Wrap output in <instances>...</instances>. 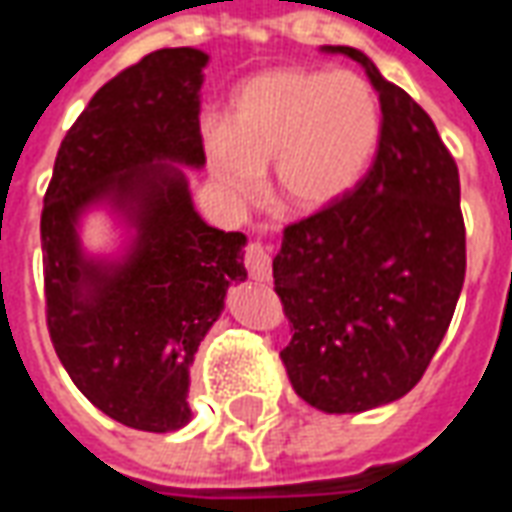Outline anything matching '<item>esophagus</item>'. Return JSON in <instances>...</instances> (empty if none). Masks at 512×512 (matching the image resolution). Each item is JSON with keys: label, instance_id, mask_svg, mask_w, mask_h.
Wrapping results in <instances>:
<instances>
[{"label": "esophagus", "instance_id": "34e87169", "mask_svg": "<svg viewBox=\"0 0 512 512\" xmlns=\"http://www.w3.org/2000/svg\"><path fill=\"white\" fill-rule=\"evenodd\" d=\"M246 268H249L252 280L257 282L271 280V246L260 244V241L246 246Z\"/></svg>", "mask_w": 512, "mask_h": 512}]
</instances>
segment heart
<instances>
[{
    "label": "heart",
    "instance_id": "obj_1",
    "mask_svg": "<svg viewBox=\"0 0 512 512\" xmlns=\"http://www.w3.org/2000/svg\"><path fill=\"white\" fill-rule=\"evenodd\" d=\"M382 138V105L355 71L271 69L246 80L227 121L202 130L207 169L232 202H249L271 160L274 191L318 213L355 191Z\"/></svg>",
    "mask_w": 512,
    "mask_h": 512
}]
</instances>
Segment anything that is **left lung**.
Masks as SVG:
<instances>
[{
    "label": "left lung",
    "instance_id": "8db88e82",
    "mask_svg": "<svg viewBox=\"0 0 512 512\" xmlns=\"http://www.w3.org/2000/svg\"><path fill=\"white\" fill-rule=\"evenodd\" d=\"M380 94L382 138L352 194L282 232L274 257L293 338V391L324 413L402 399L441 346L466 280L460 177L432 119L355 46Z\"/></svg>",
    "mask_w": 512,
    "mask_h": 512
}]
</instances>
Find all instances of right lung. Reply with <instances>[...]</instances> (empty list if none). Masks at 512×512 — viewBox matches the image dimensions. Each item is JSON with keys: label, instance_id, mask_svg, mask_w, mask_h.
I'll return each mask as SVG.
<instances>
[{"label": "right lung", "instance_id": "obj_1", "mask_svg": "<svg viewBox=\"0 0 512 512\" xmlns=\"http://www.w3.org/2000/svg\"><path fill=\"white\" fill-rule=\"evenodd\" d=\"M210 57L157 49L102 85L57 149L44 196L46 321L82 396L144 432L191 421L199 343L227 291L246 280L244 232L196 213L188 171L205 169L199 135ZM105 215L120 238L88 250L84 224Z\"/></svg>", "mask_w": 512, "mask_h": 512}]
</instances>
